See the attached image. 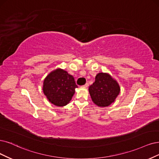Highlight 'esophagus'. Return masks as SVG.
<instances>
[{
	"label": "esophagus",
	"mask_w": 159,
	"mask_h": 159,
	"mask_svg": "<svg viewBox=\"0 0 159 159\" xmlns=\"http://www.w3.org/2000/svg\"><path fill=\"white\" fill-rule=\"evenodd\" d=\"M89 83H86L83 86L84 87V88H88L89 87Z\"/></svg>",
	"instance_id": "esophagus-1"
}]
</instances>
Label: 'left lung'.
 <instances>
[{
	"label": "left lung",
	"instance_id": "obj_1",
	"mask_svg": "<svg viewBox=\"0 0 159 159\" xmlns=\"http://www.w3.org/2000/svg\"><path fill=\"white\" fill-rule=\"evenodd\" d=\"M89 90L92 102L99 107H105L115 101L120 88L117 81L109 73H99Z\"/></svg>",
	"mask_w": 159,
	"mask_h": 159
}]
</instances>
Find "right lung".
<instances>
[{
  "label": "right lung",
  "mask_w": 159,
  "mask_h": 159,
  "mask_svg": "<svg viewBox=\"0 0 159 159\" xmlns=\"http://www.w3.org/2000/svg\"><path fill=\"white\" fill-rule=\"evenodd\" d=\"M76 86L75 79L66 70L58 68L52 70L43 82V90L48 101L58 107L67 105L71 100Z\"/></svg>",
  "instance_id": "add662e5"
}]
</instances>
